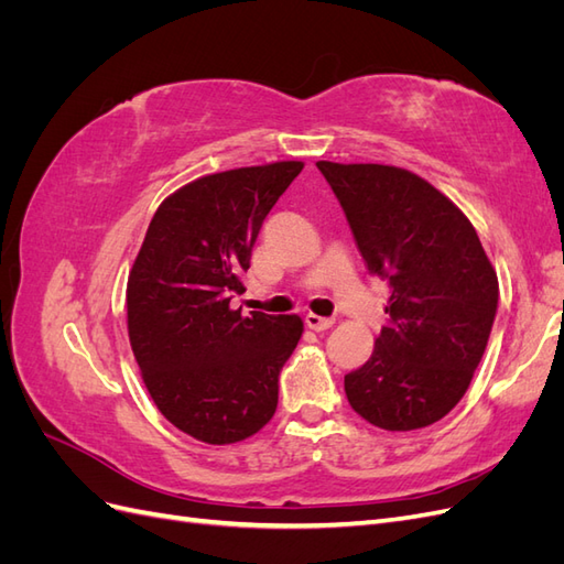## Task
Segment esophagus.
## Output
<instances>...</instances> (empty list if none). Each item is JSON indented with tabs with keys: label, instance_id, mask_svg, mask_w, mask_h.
I'll list each match as a JSON object with an SVG mask.
<instances>
[{
	"label": "esophagus",
	"instance_id": "esophagus-1",
	"mask_svg": "<svg viewBox=\"0 0 564 564\" xmlns=\"http://www.w3.org/2000/svg\"><path fill=\"white\" fill-rule=\"evenodd\" d=\"M305 324H308L313 332H324V329L332 327L334 319L332 317H319L315 313H308V315H305Z\"/></svg>",
	"mask_w": 564,
	"mask_h": 564
}]
</instances>
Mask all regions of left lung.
Wrapping results in <instances>:
<instances>
[{
    "label": "left lung",
    "mask_w": 564,
    "mask_h": 564,
    "mask_svg": "<svg viewBox=\"0 0 564 564\" xmlns=\"http://www.w3.org/2000/svg\"><path fill=\"white\" fill-rule=\"evenodd\" d=\"M346 212L367 270L390 286L369 360L346 398L383 431L425 429L464 398L499 303L475 228L437 187L400 166L317 162Z\"/></svg>",
    "instance_id": "left-lung-1"
}]
</instances>
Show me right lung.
Segmentation results:
<instances>
[{
    "label": "right lung",
    "instance_id": "add662e5",
    "mask_svg": "<svg viewBox=\"0 0 564 564\" xmlns=\"http://www.w3.org/2000/svg\"><path fill=\"white\" fill-rule=\"evenodd\" d=\"M303 169L272 162L202 176L152 216L127 282V327L162 416L207 445L259 433L278 409L299 315H242V272L263 218Z\"/></svg>",
    "mask_w": 564,
    "mask_h": 564
}]
</instances>
